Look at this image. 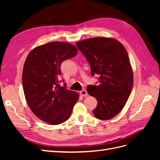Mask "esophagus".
Returning a JSON list of instances; mask_svg holds the SVG:
<instances>
[{
	"label": "esophagus",
	"instance_id": "1",
	"mask_svg": "<svg viewBox=\"0 0 160 160\" xmlns=\"http://www.w3.org/2000/svg\"><path fill=\"white\" fill-rule=\"evenodd\" d=\"M80 95H82L83 97H87L88 95V91H87L85 89H82L81 91H80Z\"/></svg>",
	"mask_w": 160,
	"mask_h": 160
}]
</instances>
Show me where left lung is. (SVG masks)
Masks as SVG:
<instances>
[{
	"label": "left lung",
	"instance_id": "8db88e82",
	"mask_svg": "<svg viewBox=\"0 0 160 160\" xmlns=\"http://www.w3.org/2000/svg\"><path fill=\"white\" fill-rule=\"evenodd\" d=\"M76 46L89 62L91 75L99 76V84L87 88L98 101L93 114L99 119H112L124 108L133 88V71L128 52L113 38H88L77 42Z\"/></svg>",
	"mask_w": 160,
	"mask_h": 160
}]
</instances>
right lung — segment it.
I'll list each match as a JSON object with an SVG mask.
<instances>
[{
  "instance_id": "add662e5",
  "label": "right lung",
  "mask_w": 160,
  "mask_h": 160,
  "mask_svg": "<svg viewBox=\"0 0 160 160\" xmlns=\"http://www.w3.org/2000/svg\"><path fill=\"white\" fill-rule=\"evenodd\" d=\"M77 47L65 42L38 46L28 55L22 79L27 103L38 118L52 125L65 122L71 115L79 95L61 87V65L75 57Z\"/></svg>"
}]
</instances>
